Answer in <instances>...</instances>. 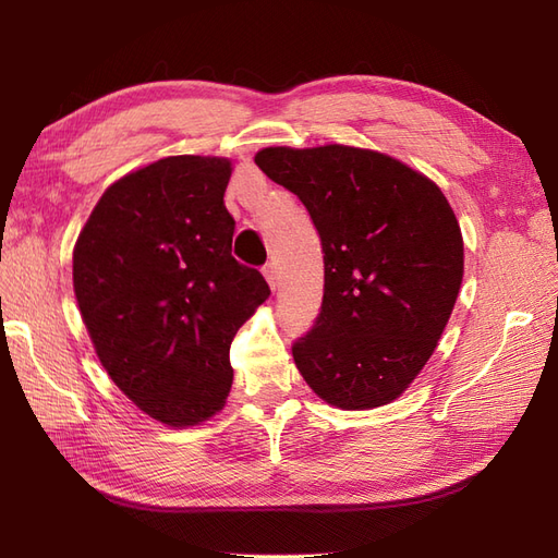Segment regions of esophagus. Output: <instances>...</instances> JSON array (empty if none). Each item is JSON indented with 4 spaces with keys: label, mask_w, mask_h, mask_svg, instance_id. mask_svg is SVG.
<instances>
[{
    "label": "esophagus",
    "mask_w": 558,
    "mask_h": 558,
    "mask_svg": "<svg viewBox=\"0 0 558 558\" xmlns=\"http://www.w3.org/2000/svg\"><path fill=\"white\" fill-rule=\"evenodd\" d=\"M263 277L267 279V283L272 286V289H277V283H279V272H277V265L275 263H267L265 267H263Z\"/></svg>",
    "instance_id": "esophagus-1"
}]
</instances>
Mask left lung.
Returning a JSON list of instances; mask_svg holds the SVG:
<instances>
[{
    "label": "left lung",
    "instance_id": "1",
    "mask_svg": "<svg viewBox=\"0 0 558 558\" xmlns=\"http://www.w3.org/2000/svg\"><path fill=\"white\" fill-rule=\"evenodd\" d=\"M256 165L300 197L324 248V302L293 359L342 410L396 400L424 369L463 281V238L447 197L400 160L328 144L269 146Z\"/></svg>",
    "mask_w": 558,
    "mask_h": 558
}]
</instances>
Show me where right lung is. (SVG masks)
Listing matches in <instances>:
<instances>
[{
    "instance_id": "1",
    "label": "right lung",
    "mask_w": 558,
    "mask_h": 558,
    "mask_svg": "<svg viewBox=\"0 0 558 558\" xmlns=\"http://www.w3.org/2000/svg\"><path fill=\"white\" fill-rule=\"evenodd\" d=\"M228 158L172 156L118 179L74 246V293L99 363L172 428L223 410L230 344L269 298L232 258Z\"/></svg>"
}]
</instances>
